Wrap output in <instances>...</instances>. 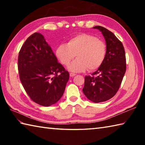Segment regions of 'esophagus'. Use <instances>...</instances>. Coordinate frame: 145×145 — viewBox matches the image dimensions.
<instances>
[{"mask_svg": "<svg viewBox=\"0 0 145 145\" xmlns=\"http://www.w3.org/2000/svg\"><path fill=\"white\" fill-rule=\"evenodd\" d=\"M76 75L75 73H70V76L71 77H73V76H75Z\"/></svg>", "mask_w": 145, "mask_h": 145, "instance_id": "obj_1", "label": "esophagus"}]
</instances>
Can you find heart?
I'll return each mask as SVG.
<instances>
[{"label":"heart","instance_id":"heart-1","mask_svg":"<svg viewBox=\"0 0 145 145\" xmlns=\"http://www.w3.org/2000/svg\"><path fill=\"white\" fill-rule=\"evenodd\" d=\"M106 46L96 37L80 33L70 39L67 44H60L55 50L57 59L63 65H68L75 55L77 58L68 67L71 72H82L88 69H99L106 57Z\"/></svg>","mask_w":145,"mask_h":145}]
</instances>
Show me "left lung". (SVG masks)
I'll return each mask as SVG.
<instances>
[{"label": "left lung", "instance_id": "1", "mask_svg": "<svg viewBox=\"0 0 145 145\" xmlns=\"http://www.w3.org/2000/svg\"><path fill=\"white\" fill-rule=\"evenodd\" d=\"M101 32L106 44V54L102 65L91 76H85L83 92L88 100L103 102L114 97L119 90L127 69L125 52L122 43L110 30L95 26Z\"/></svg>", "mask_w": 145, "mask_h": 145}]
</instances>
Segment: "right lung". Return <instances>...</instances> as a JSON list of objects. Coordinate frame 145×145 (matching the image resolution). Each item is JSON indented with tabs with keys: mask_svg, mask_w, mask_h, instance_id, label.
Masks as SVG:
<instances>
[{
	"mask_svg": "<svg viewBox=\"0 0 145 145\" xmlns=\"http://www.w3.org/2000/svg\"><path fill=\"white\" fill-rule=\"evenodd\" d=\"M20 82L32 101L49 106L56 103L64 93L69 73L58 62L50 45L41 33L30 35L18 54Z\"/></svg>",
	"mask_w": 145,
	"mask_h": 145,
	"instance_id": "add662e5",
	"label": "right lung"
}]
</instances>
